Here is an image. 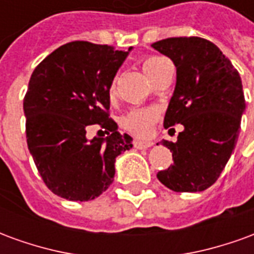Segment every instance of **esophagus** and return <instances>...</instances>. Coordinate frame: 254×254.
Instances as JSON below:
<instances>
[{
	"mask_svg": "<svg viewBox=\"0 0 254 254\" xmlns=\"http://www.w3.org/2000/svg\"><path fill=\"white\" fill-rule=\"evenodd\" d=\"M133 145H134V148L145 149V148H149V147H152V145H154V143H152V141H141V140H134V141H133Z\"/></svg>",
	"mask_w": 254,
	"mask_h": 254,
	"instance_id": "34e87169",
	"label": "esophagus"
}]
</instances>
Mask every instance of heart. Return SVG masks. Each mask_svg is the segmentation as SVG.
<instances>
[{"mask_svg": "<svg viewBox=\"0 0 254 254\" xmlns=\"http://www.w3.org/2000/svg\"><path fill=\"white\" fill-rule=\"evenodd\" d=\"M167 60L163 57H159V56H149L143 61V69L145 74L148 76L149 78L154 77V74L158 72L163 64L166 63ZM110 92L113 94L114 92V85H111ZM158 118V111L152 109V107H144V109H133L127 113V116L124 117V127H127L129 132H132L133 134L136 136H141V137H145L148 136L151 130H152V127H154L155 121Z\"/></svg>", "mask_w": 254, "mask_h": 254, "instance_id": "b5f03b06", "label": "heart"}]
</instances>
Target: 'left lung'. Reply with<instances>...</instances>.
<instances>
[{"label":"left lung","mask_w":254,"mask_h":254,"mask_svg":"<svg viewBox=\"0 0 254 254\" xmlns=\"http://www.w3.org/2000/svg\"><path fill=\"white\" fill-rule=\"evenodd\" d=\"M152 47L177 67L163 125H184L176 143L162 141L174 163L156 177L174 191L205 190L219 178L238 140L246 107L240 73L216 45L202 38H167Z\"/></svg>","instance_id":"obj_1"}]
</instances>
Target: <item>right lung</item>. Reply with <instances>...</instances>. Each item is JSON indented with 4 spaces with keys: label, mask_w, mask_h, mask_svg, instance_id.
Returning <instances> with one entry per match:
<instances>
[{
    "label": "right lung",
    "mask_w": 254,
    "mask_h": 254,
    "mask_svg": "<svg viewBox=\"0 0 254 254\" xmlns=\"http://www.w3.org/2000/svg\"><path fill=\"white\" fill-rule=\"evenodd\" d=\"M130 50L70 42L31 74L23 103L27 144L54 194L94 200L114 181L117 156L133 147V138L109 118L111 84ZM95 123L109 132L107 138L86 137Z\"/></svg>",
    "instance_id": "1"
}]
</instances>
